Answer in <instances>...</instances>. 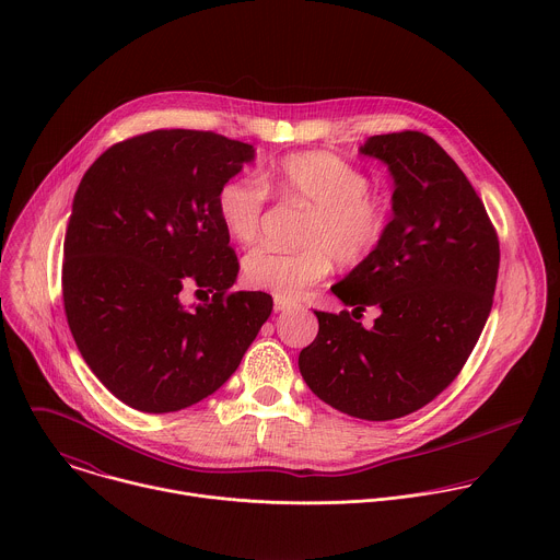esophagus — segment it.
Listing matches in <instances>:
<instances>
[{
  "label": "esophagus",
  "instance_id": "obj_1",
  "mask_svg": "<svg viewBox=\"0 0 560 560\" xmlns=\"http://www.w3.org/2000/svg\"><path fill=\"white\" fill-rule=\"evenodd\" d=\"M290 307H294V303H292L290 299L275 296V310H277V312H285V310H290Z\"/></svg>",
  "mask_w": 560,
  "mask_h": 560
}]
</instances>
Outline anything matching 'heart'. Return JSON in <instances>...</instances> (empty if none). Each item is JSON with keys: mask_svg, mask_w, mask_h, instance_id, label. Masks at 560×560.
<instances>
[{"mask_svg": "<svg viewBox=\"0 0 560 560\" xmlns=\"http://www.w3.org/2000/svg\"><path fill=\"white\" fill-rule=\"evenodd\" d=\"M259 179L232 177L217 190V214L234 244L253 246L259 238L268 192L303 203L312 214L301 232L305 248H257L244 259L246 285L296 299L324 281L335 261L361 266L383 244L387 203L370 192L368 175L346 159L324 150L294 152L264 168Z\"/></svg>", "mask_w": 560, "mask_h": 560, "instance_id": "b5f03b06", "label": "heart"}]
</instances>
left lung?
<instances>
[{
    "mask_svg": "<svg viewBox=\"0 0 560 560\" xmlns=\"http://www.w3.org/2000/svg\"><path fill=\"white\" fill-rule=\"evenodd\" d=\"M394 179L392 219L378 250L332 292L352 305L314 312L316 339L301 350L307 387L335 410L401 419L428 406L460 372L492 310L499 238L483 201L428 135H374L359 148ZM370 304L375 326L357 322Z\"/></svg>",
    "mask_w": 560,
    "mask_h": 560,
    "instance_id": "left-lung-1",
    "label": "left lung"
}]
</instances>
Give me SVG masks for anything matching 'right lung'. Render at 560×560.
I'll return each mask as SVG.
<instances>
[{"instance_id":"add662e5","label":"right lung","mask_w":560,"mask_h":560,"mask_svg":"<svg viewBox=\"0 0 560 560\" xmlns=\"http://www.w3.org/2000/svg\"><path fill=\"white\" fill-rule=\"evenodd\" d=\"M255 148L203 130H152L86 171L63 238V307L93 374L126 406L166 415L217 392L272 312L232 292L238 261L217 190ZM213 292L186 308L178 292ZM208 299V296H206Z\"/></svg>"}]
</instances>
